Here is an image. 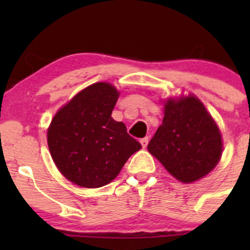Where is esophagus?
I'll return each mask as SVG.
<instances>
[{
	"instance_id": "esophagus-1",
	"label": "esophagus",
	"mask_w": 250,
	"mask_h": 250,
	"mask_svg": "<svg viewBox=\"0 0 250 250\" xmlns=\"http://www.w3.org/2000/svg\"><path fill=\"white\" fill-rule=\"evenodd\" d=\"M140 144H141V146H143V147H146V146H147V144H148V138L146 137V138H143V139H140Z\"/></svg>"
}]
</instances>
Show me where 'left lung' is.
I'll list each match as a JSON object with an SVG mask.
<instances>
[{"label":"left lung","instance_id":"8db88e82","mask_svg":"<svg viewBox=\"0 0 250 250\" xmlns=\"http://www.w3.org/2000/svg\"><path fill=\"white\" fill-rule=\"evenodd\" d=\"M148 152L181 183H193L215 168L223 153L219 127L195 95L168 99Z\"/></svg>","mask_w":250,"mask_h":250}]
</instances>
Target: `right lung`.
<instances>
[{"mask_svg": "<svg viewBox=\"0 0 250 250\" xmlns=\"http://www.w3.org/2000/svg\"><path fill=\"white\" fill-rule=\"evenodd\" d=\"M118 97L120 92L110 83H94L75 95L50 122V155L59 172L75 185H107L141 148L125 123L111 117Z\"/></svg>", "mask_w": 250, "mask_h": 250, "instance_id": "obj_1", "label": "right lung"}]
</instances>
